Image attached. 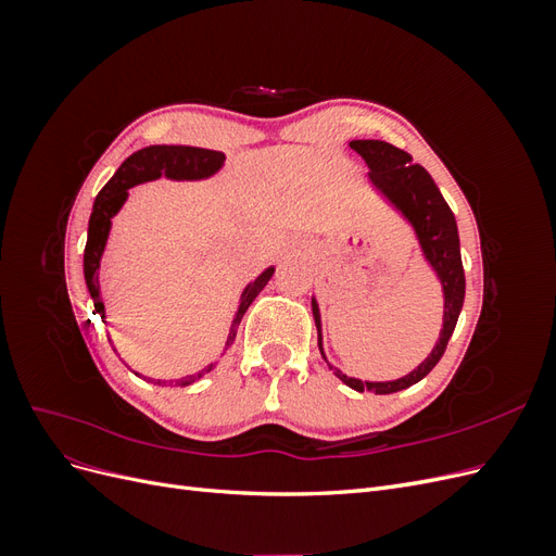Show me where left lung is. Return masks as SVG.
I'll return each mask as SVG.
<instances>
[{"label": "left lung", "mask_w": 556, "mask_h": 556, "mask_svg": "<svg viewBox=\"0 0 556 556\" xmlns=\"http://www.w3.org/2000/svg\"><path fill=\"white\" fill-rule=\"evenodd\" d=\"M350 148L357 150V153L364 157V162L368 164V169H371L368 172V180L374 182V188L413 225L419 248H422L425 260L429 262L435 276H439L443 285V296H445L443 329L439 336V343H435L431 355L419 364L415 371H410L408 376H403L399 380H387V382H364L336 371V376H339L348 387H352V390L392 394L419 382L435 364L441 362L450 336L454 327H457V319L464 306V294H466V278H464L462 252H459V231H457V220H454V215L447 206V201L443 199L441 190L435 188L433 178L427 174L425 166L413 164V157L406 153V150L384 141H350ZM313 317L317 327V345L325 357L323 319H319V308L315 299H313ZM329 368L333 366L329 364Z\"/></svg>", "instance_id": "1"}]
</instances>
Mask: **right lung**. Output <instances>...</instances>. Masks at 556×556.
<instances>
[{"instance_id": "right-lung-1", "label": "right lung", "mask_w": 556, "mask_h": 556, "mask_svg": "<svg viewBox=\"0 0 556 556\" xmlns=\"http://www.w3.org/2000/svg\"><path fill=\"white\" fill-rule=\"evenodd\" d=\"M223 164H225V153H217V150L192 148V146H148V148L137 150L134 155H129L121 164V169H117L113 174V178L104 185L102 192L97 194L92 215H90V225H88V243H86V252H83V274H86L88 290L94 301V313L102 315V323H106V315H104V301H102V296H99V262H102L104 248H106V239L111 231V217L123 208L125 199H127V190L134 188V185L155 180L160 176H166L172 180H201V178L213 176L215 172H220ZM274 271L276 268L268 266L264 274H260L243 290L237 317H233L231 329H229L227 348L233 343V339H237V329L241 325L248 306L266 288V282L271 280ZM211 368H213V364L194 376L169 380V384L188 387V384L197 382L204 374H208ZM155 384H166V382L155 380Z\"/></svg>"}]
</instances>
